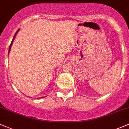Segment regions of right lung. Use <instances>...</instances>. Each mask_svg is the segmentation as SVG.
Segmentation results:
<instances>
[{
	"label": "right lung",
	"instance_id": "add662e5",
	"mask_svg": "<svg viewBox=\"0 0 129 129\" xmlns=\"http://www.w3.org/2000/svg\"><path fill=\"white\" fill-rule=\"evenodd\" d=\"M20 29H18L17 30V31L16 32V33H15V36H13V39H12V42H11V44H10V47H9V53H10V50H11V48H12V44H13V41H14V40H15V37H16V34H17V33H18V31H20ZM41 98H43V97H41Z\"/></svg>",
	"mask_w": 129,
	"mask_h": 129
}]
</instances>
